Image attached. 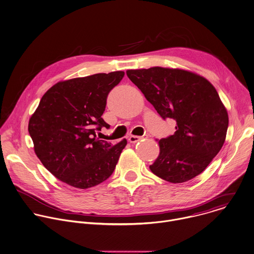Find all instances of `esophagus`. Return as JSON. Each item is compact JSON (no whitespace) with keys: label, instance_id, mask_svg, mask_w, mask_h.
<instances>
[{"label":"esophagus","instance_id":"1","mask_svg":"<svg viewBox=\"0 0 254 254\" xmlns=\"http://www.w3.org/2000/svg\"><path fill=\"white\" fill-rule=\"evenodd\" d=\"M144 137H146V135H143V136H137V135H130V136L128 137V141H129L130 143H135V142L139 141L140 139H142V138H144Z\"/></svg>","mask_w":254,"mask_h":254}]
</instances>
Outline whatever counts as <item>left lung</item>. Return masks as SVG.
<instances>
[{
    "label": "left lung",
    "instance_id": "obj_1",
    "mask_svg": "<svg viewBox=\"0 0 254 254\" xmlns=\"http://www.w3.org/2000/svg\"><path fill=\"white\" fill-rule=\"evenodd\" d=\"M127 75L163 120L176 121L174 134L158 142L160 153L151 172L171 183L201 174L223 147L229 127L215 87L182 69L151 67L127 70Z\"/></svg>",
    "mask_w": 254,
    "mask_h": 254
}]
</instances>
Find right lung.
<instances>
[{
	"mask_svg": "<svg viewBox=\"0 0 254 254\" xmlns=\"http://www.w3.org/2000/svg\"><path fill=\"white\" fill-rule=\"evenodd\" d=\"M124 75L115 71L61 81L42 96L28 132L36 156L60 181L87 189L113 174L127 139L113 145L96 131L110 127L102 115L110 91Z\"/></svg>",
	"mask_w": 254,
	"mask_h": 254,
	"instance_id": "right-lung-1",
	"label": "right lung"
}]
</instances>
